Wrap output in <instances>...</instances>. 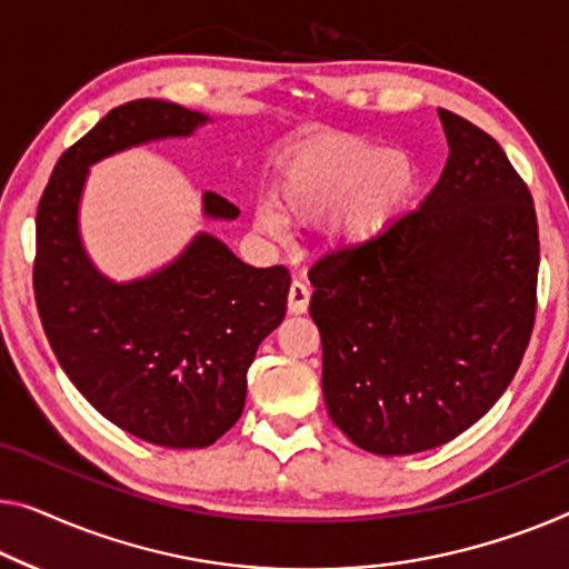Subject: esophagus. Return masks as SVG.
<instances>
[{"label": "esophagus", "instance_id": "obj_1", "mask_svg": "<svg viewBox=\"0 0 569 569\" xmlns=\"http://www.w3.org/2000/svg\"><path fill=\"white\" fill-rule=\"evenodd\" d=\"M311 291L301 281H293L288 288V311L291 313H307L309 311Z\"/></svg>", "mask_w": 569, "mask_h": 569}]
</instances>
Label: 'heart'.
<instances>
[{
    "label": "heart",
    "mask_w": 569,
    "mask_h": 569,
    "mask_svg": "<svg viewBox=\"0 0 569 569\" xmlns=\"http://www.w3.org/2000/svg\"><path fill=\"white\" fill-rule=\"evenodd\" d=\"M417 168L403 152L376 142L329 134L309 140L283 160L273 203L256 211L258 230L283 237L286 222H317L329 216L337 250L360 252L378 244L409 209Z\"/></svg>",
    "instance_id": "obj_1"
}]
</instances>
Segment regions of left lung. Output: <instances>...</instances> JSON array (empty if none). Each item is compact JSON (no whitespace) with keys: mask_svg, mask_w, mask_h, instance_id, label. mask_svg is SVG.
I'll return each mask as SVG.
<instances>
[{"mask_svg":"<svg viewBox=\"0 0 569 569\" xmlns=\"http://www.w3.org/2000/svg\"><path fill=\"white\" fill-rule=\"evenodd\" d=\"M449 158L378 244L311 268L327 411L372 455L452 442L511 383L537 313L539 227L501 146L439 109Z\"/></svg>","mask_w":569,"mask_h":569,"instance_id":"1","label":"left lung"}]
</instances>
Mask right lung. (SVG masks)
Wrapping results in <instances>:
<instances>
[{
    "instance_id": "1",
    "label": "right lung",
    "mask_w": 569,
    "mask_h": 569,
    "mask_svg": "<svg viewBox=\"0 0 569 569\" xmlns=\"http://www.w3.org/2000/svg\"><path fill=\"white\" fill-rule=\"evenodd\" d=\"M209 117L163 99H134L68 148L36 219L38 313L58 362L101 417L142 442L199 449L240 419L248 368L281 325L291 276L252 268L199 232L166 268L117 283L83 250L79 203L89 166L150 140L186 138ZM203 217L240 209L203 193Z\"/></svg>"
}]
</instances>
